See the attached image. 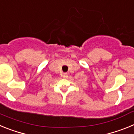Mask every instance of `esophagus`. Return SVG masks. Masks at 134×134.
Returning <instances> with one entry per match:
<instances>
[{"instance_id":"esophagus-1","label":"esophagus","mask_w":134,"mask_h":134,"mask_svg":"<svg viewBox=\"0 0 134 134\" xmlns=\"http://www.w3.org/2000/svg\"><path fill=\"white\" fill-rule=\"evenodd\" d=\"M68 77V73H63V78Z\"/></svg>"}]
</instances>
